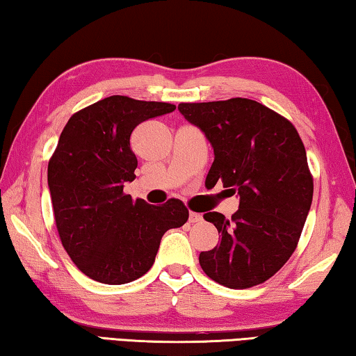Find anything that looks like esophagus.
I'll return each mask as SVG.
<instances>
[{
	"instance_id": "34e87169",
	"label": "esophagus",
	"mask_w": 356,
	"mask_h": 356,
	"mask_svg": "<svg viewBox=\"0 0 356 356\" xmlns=\"http://www.w3.org/2000/svg\"><path fill=\"white\" fill-rule=\"evenodd\" d=\"M188 222L190 223H200V222H202V216H201V213H198V212H190Z\"/></svg>"
}]
</instances>
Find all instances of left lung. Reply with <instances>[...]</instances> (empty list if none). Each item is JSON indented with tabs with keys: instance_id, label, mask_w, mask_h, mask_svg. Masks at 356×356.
<instances>
[{
	"instance_id": "8db88e82",
	"label": "left lung",
	"mask_w": 356,
	"mask_h": 356,
	"mask_svg": "<svg viewBox=\"0 0 356 356\" xmlns=\"http://www.w3.org/2000/svg\"><path fill=\"white\" fill-rule=\"evenodd\" d=\"M179 111L206 134L213 160L206 184L239 195L231 218L207 212L220 244L200 253L206 275L228 289L266 282L300 242L314 195L306 149L293 123L247 98L180 103Z\"/></svg>"
}]
</instances>
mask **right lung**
<instances>
[{
  "label": "right lung",
  "instance_id": "obj_1",
  "mask_svg": "<svg viewBox=\"0 0 356 356\" xmlns=\"http://www.w3.org/2000/svg\"><path fill=\"white\" fill-rule=\"evenodd\" d=\"M174 109L114 95L77 111L61 131L47 168L50 198L61 244L87 277L107 285L139 279L163 234L188 220L180 200L150 206L123 193V184L136 179L134 128Z\"/></svg>",
  "mask_w": 356,
  "mask_h": 356
}]
</instances>
